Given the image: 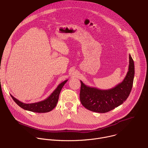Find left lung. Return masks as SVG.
<instances>
[{
  "label": "left lung",
  "mask_w": 148,
  "mask_h": 148,
  "mask_svg": "<svg viewBox=\"0 0 148 148\" xmlns=\"http://www.w3.org/2000/svg\"><path fill=\"white\" fill-rule=\"evenodd\" d=\"M128 71L123 80L115 87L109 90H100L86 86L81 81L79 93L80 101L87 110L95 112L105 113L118 107L129 97L135 75L134 62L129 55Z\"/></svg>",
  "instance_id": "obj_1"
}]
</instances>
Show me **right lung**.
<instances>
[{
	"instance_id": "right-lung-1",
	"label": "right lung",
	"mask_w": 148,
	"mask_h": 148,
	"mask_svg": "<svg viewBox=\"0 0 148 148\" xmlns=\"http://www.w3.org/2000/svg\"><path fill=\"white\" fill-rule=\"evenodd\" d=\"M67 81L68 79H66L64 81L60 83L57 86L56 89L51 94V95L49 97H47L46 99L43 101H41L39 102L30 103H26L22 102V101H20L19 100L14 98L13 95H10L12 99L14 100V101L18 105V106L25 110L38 113L48 112L53 110L56 107L58 102L59 95L61 92V90Z\"/></svg>"
}]
</instances>
